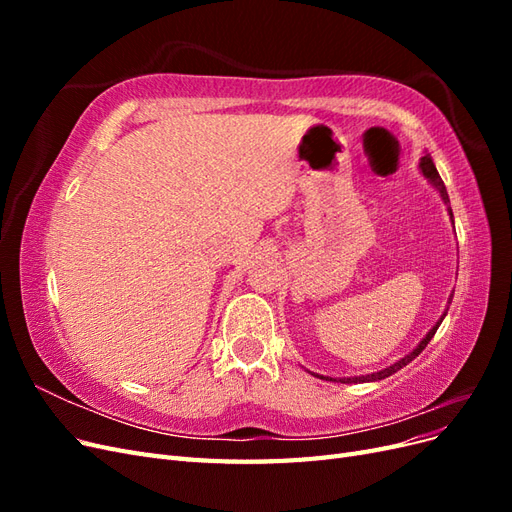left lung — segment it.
Here are the masks:
<instances>
[{
    "instance_id": "left-lung-1",
    "label": "left lung",
    "mask_w": 512,
    "mask_h": 512,
    "mask_svg": "<svg viewBox=\"0 0 512 512\" xmlns=\"http://www.w3.org/2000/svg\"><path fill=\"white\" fill-rule=\"evenodd\" d=\"M421 170H423V175L436 185V190L440 192V196H442V200L446 203V207H448V213H451V218H453V211H451V200H448V192H446V188H444V181L440 179V175H438V170H436V166H433V160H431V156H425L423 160H421ZM451 303V301H448ZM446 316V314H444ZM440 322H442V318H440ZM440 322L436 324V327H433L429 333H427V337L423 339L421 344H418L408 356H404V359L401 361H397L395 365H391V367H386V369H382V371H378V374H369V376H361V378H342V382H374V380H382V378H389L391 374H395V371H399L401 367H406L410 361H414L418 354H421L423 350H425V346L431 342V337L436 335V331H438V327H440Z\"/></svg>"
}]
</instances>
